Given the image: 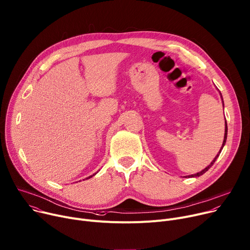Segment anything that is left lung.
<instances>
[{
    "instance_id": "left-lung-1",
    "label": "left lung",
    "mask_w": 250,
    "mask_h": 250,
    "mask_svg": "<svg viewBox=\"0 0 250 250\" xmlns=\"http://www.w3.org/2000/svg\"><path fill=\"white\" fill-rule=\"evenodd\" d=\"M226 138H227V123H226V121H225V133H224V140H223V143H222V147H221V149H220V151H219V153H218V154H217V156L213 159V161L212 162H211L205 169H203L202 171H200V172H198V173H196V174H193V175H190L189 177H198V176H200V175H202V174H204L205 173V172L211 167V166H212L213 164H214V162H215V160L217 159V157L219 156V154H220V152H221V150H222V148H223V146H224V144H225V142H226Z\"/></svg>"
}]
</instances>
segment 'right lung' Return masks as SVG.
Instances as JSON below:
<instances>
[{"instance_id": "obj_1", "label": "right lung", "mask_w": 250, "mask_h": 250, "mask_svg": "<svg viewBox=\"0 0 250 250\" xmlns=\"http://www.w3.org/2000/svg\"><path fill=\"white\" fill-rule=\"evenodd\" d=\"M92 176H93V175H92ZM92 176H89V177H88V178H87V179H89V178H91V177H92Z\"/></svg>"}]
</instances>
